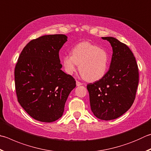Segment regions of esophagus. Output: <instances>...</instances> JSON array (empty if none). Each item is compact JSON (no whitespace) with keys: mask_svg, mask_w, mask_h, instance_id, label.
I'll use <instances>...</instances> for the list:
<instances>
[{"mask_svg":"<svg viewBox=\"0 0 151 151\" xmlns=\"http://www.w3.org/2000/svg\"><path fill=\"white\" fill-rule=\"evenodd\" d=\"M76 86H81V85H83V83H81V82L78 81H76Z\"/></svg>","mask_w":151,"mask_h":151,"instance_id":"esophagus-1","label":"esophagus"}]
</instances>
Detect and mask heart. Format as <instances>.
Listing matches in <instances>:
<instances>
[{
	"label": "heart",
	"instance_id": "obj_1",
	"mask_svg": "<svg viewBox=\"0 0 151 151\" xmlns=\"http://www.w3.org/2000/svg\"><path fill=\"white\" fill-rule=\"evenodd\" d=\"M71 55L63 58V65L67 74L73 75L79 65V70L88 81H96L105 75L108 67L106 52L97 45L83 42L75 45Z\"/></svg>",
	"mask_w": 151,
	"mask_h": 151
}]
</instances>
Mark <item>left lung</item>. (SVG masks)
Returning <instances> with one entry per match:
<instances>
[{
    "label": "left lung",
    "instance_id": "left-lung-1",
    "mask_svg": "<svg viewBox=\"0 0 151 151\" xmlns=\"http://www.w3.org/2000/svg\"><path fill=\"white\" fill-rule=\"evenodd\" d=\"M113 49L109 69L103 77L87 84L91 110L102 120L116 119L129 109L139 84L135 57L128 46L116 38L102 37Z\"/></svg>",
    "mask_w": 151,
    "mask_h": 151
}]
</instances>
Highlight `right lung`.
<instances>
[{"mask_svg":"<svg viewBox=\"0 0 151 151\" xmlns=\"http://www.w3.org/2000/svg\"><path fill=\"white\" fill-rule=\"evenodd\" d=\"M67 41L63 34L43 35L30 41L18 57L14 70L18 101L37 121L59 119L76 86L75 78L61 69L59 52Z\"/></svg>","mask_w":151,"mask_h":151,"instance_id":"right-lung-1","label":"right lung"}]
</instances>
